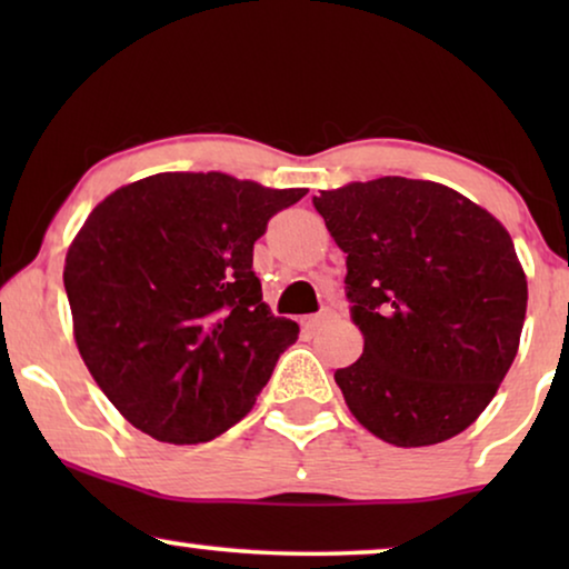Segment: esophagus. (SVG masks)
<instances>
[{
  "instance_id": "34e87169",
  "label": "esophagus",
  "mask_w": 569,
  "mask_h": 569,
  "mask_svg": "<svg viewBox=\"0 0 569 569\" xmlns=\"http://www.w3.org/2000/svg\"><path fill=\"white\" fill-rule=\"evenodd\" d=\"M331 321H337V313H333L331 308H326V310H321V313H316V316H308L306 323L308 329H321V326H326V323H331Z\"/></svg>"
}]
</instances>
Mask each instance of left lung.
Returning <instances> with one entry per match:
<instances>
[{"label":"left lung","instance_id":"8db88e82","mask_svg":"<svg viewBox=\"0 0 569 569\" xmlns=\"http://www.w3.org/2000/svg\"><path fill=\"white\" fill-rule=\"evenodd\" d=\"M347 253L362 357L333 372L357 422L396 448L456 438L520 347L528 282L505 224L463 193L401 176L313 197Z\"/></svg>","mask_w":569,"mask_h":569}]
</instances>
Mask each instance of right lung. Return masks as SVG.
<instances>
[{
  "mask_svg": "<svg viewBox=\"0 0 569 569\" xmlns=\"http://www.w3.org/2000/svg\"><path fill=\"white\" fill-rule=\"evenodd\" d=\"M306 193L158 173L92 209L64 261L72 331L100 391L137 430L193 446L253 409L300 333L263 302L253 243Z\"/></svg>",
  "mask_w": 569,
  "mask_h": 569,
  "instance_id": "obj_1",
  "label": "right lung"
}]
</instances>
